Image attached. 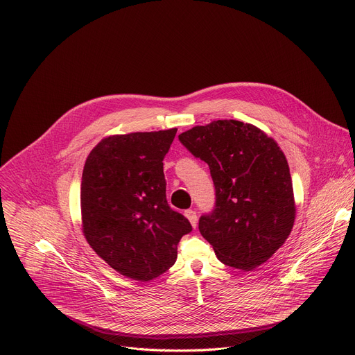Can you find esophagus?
I'll return each mask as SVG.
<instances>
[{
	"label": "esophagus",
	"instance_id": "esophagus-1",
	"mask_svg": "<svg viewBox=\"0 0 355 355\" xmlns=\"http://www.w3.org/2000/svg\"><path fill=\"white\" fill-rule=\"evenodd\" d=\"M184 215H185V218L189 220L191 226L195 229V227L198 226V218H196V212H195V211H192V209H188V211H185V212H184Z\"/></svg>",
	"mask_w": 355,
	"mask_h": 355
}]
</instances>
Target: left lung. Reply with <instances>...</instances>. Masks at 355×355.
<instances>
[{
    "instance_id": "obj_1",
    "label": "left lung",
    "mask_w": 355,
    "mask_h": 355,
    "mask_svg": "<svg viewBox=\"0 0 355 355\" xmlns=\"http://www.w3.org/2000/svg\"><path fill=\"white\" fill-rule=\"evenodd\" d=\"M208 163L216 189L215 209L200 216L199 232L226 266L251 271L272 257L295 222L289 166L277 141L234 119L195 126L178 136Z\"/></svg>"
}]
</instances>
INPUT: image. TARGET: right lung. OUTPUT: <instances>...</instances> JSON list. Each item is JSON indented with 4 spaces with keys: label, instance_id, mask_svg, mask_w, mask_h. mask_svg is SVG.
I'll return each instance as SVG.
<instances>
[{
    "label": "right lung",
    "instance_id": "1",
    "mask_svg": "<svg viewBox=\"0 0 355 355\" xmlns=\"http://www.w3.org/2000/svg\"><path fill=\"white\" fill-rule=\"evenodd\" d=\"M177 129L114 135L88 155L81 178L83 233L119 274L155 279L177 260L181 237L192 230L166 198L163 160Z\"/></svg>",
    "mask_w": 355,
    "mask_h": 355
}]
</instances>
